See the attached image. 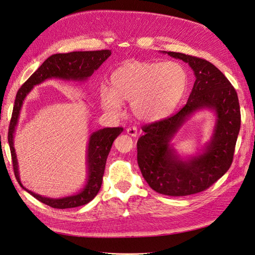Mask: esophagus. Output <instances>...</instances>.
Wrapping results in <instances>:
<instances>
[{
    "label": "esophagus",
    "mask_w": 255,
    "mask_h": 255,
    "mask_svg": "<svg viewBox=\"0 0 255 255\" xmlns=\"http://www.w3.org/2000/svg\"><path fill=\"white\" fill-rule=\"evenodd\" d=\"M127 133L131 136H133V137L137 136V128L136 127H129L127 129Z\"/></svg>",
    "instance_id": "34e87169"
}]
</instances>
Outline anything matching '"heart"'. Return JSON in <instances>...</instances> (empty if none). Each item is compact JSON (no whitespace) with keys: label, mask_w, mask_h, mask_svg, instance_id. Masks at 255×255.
Listing matches in <instances>:
<instances>
[{"label":"heart","mask_w":255,"mask_h":255,"mask_svg":"<svg viewBox=\"0 0 255 255\" xmlns=\"http://www.w3.org/2000/svg\"><path fill=\"white\" fill-rule=\"evenodd\" d=\"M188 87V73L176 62L130 60L110 77V89L101 87L102 107L118 115L122 102H131V110L140 121L154 122L170 116Z\"/></svg>","instance_id":"obj_1"}]
</instances>
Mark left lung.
Wrapping results in <instances>:
<instances>
[{"mask_svg": "<svg viewBox=\"0 0 255 255\" xmlns=\"http://www.w3.org/2000/svg\"><path fill=\"white\" fill-rule=\"evenodd\" d=\"M190 66L195 75L186 105L176 115L144 126L137 140V164L154 191L184 196L206 190L230 168L241 128L238 93L223 72L210 62L181 52L163 51ZM215 112L216 125L202 153L182 158L171 144L176 132L194 112Z\"/></svg>", "mask_w": 255, "mask_h": 255, "instance_id": "1", "label": "left lung"}]
</instances>
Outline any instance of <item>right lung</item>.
Instances as JSON below:
<instances>
[{
  "instance_id": "obj_1",
  "label": "right lung",
  "mask_w": 255,
  "mask_h": 255,
  "mask_svg": "<svg viewBox=\"0 0 255 255\" xmlns=\"http://www.w3.org/2000/svg\"><path fill=\"white\" fill-rule=\"evenodd\" d=\"M110 55V50L73 51L69 53L53 54L49 56V58L40 66L39 69L31 74V77L22 85V87L18 89L16 93L12 116L10 120V125H9L8 129V143L9 147H10L14 175L17 183L20 184L23 189H25L28 193H30L37 201L48 205L52 207V208H74V207L86 205L96 197V195L99 193L101 189L104 170H105L107 156L110 152L112 143L113 140L118 137V135L122 133L123 128H103L91 133L86 153L88 176L86 185H85L81 192L73 195L59 197V199H51V197L42 196L40 194L26 189L21 183L20 174H18V165L13 145V137L18 117H20V111L23 106V102L28 96V93L32 90L34 86L43 83L46 80L54 78L64 81L74 82L87 81L91 77L92 73L98 70L100 68V66L105 62Z\"/></svg>"
}]
</instances>
